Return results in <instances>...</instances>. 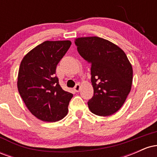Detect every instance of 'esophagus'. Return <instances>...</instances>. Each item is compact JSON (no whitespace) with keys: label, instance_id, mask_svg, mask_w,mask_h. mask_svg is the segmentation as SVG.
<instances>
[{"label":"esophagus","instance_id":"esophagus-1","mask_svg":"<svg viewBox=\"0 0 157 157\" xmlns=\"http://www.w3.org/2000/svg\"><path fill=\"white\" fill-rule=\"evenodd\" d=\"M80 85L76 84V86H75V91H77V92H78V91H80Z\"/></svg>","mask_w":157,"mask_h":157}]
</instances>
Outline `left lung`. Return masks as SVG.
Wrapping results in <instances>:
<instances>
[{
	"mask_svg": "<svg viewBox=\"0 0 157 157\" xmlns=\"http://www.w3.org/2000/svg\"><path fill=\"white\" fill-rule=\"evenodd\" d=\"M81 57L91 63L94 96L88 102L98 116L116 113L131 91L133 69L125 53L117 45L99 37L75 40Z\"/></svg>",
	"mask_w": 157,
	"mask_h": 157,
	"instance_id": "left-lung-1",
	"label": "left lung"
}]
</instances>
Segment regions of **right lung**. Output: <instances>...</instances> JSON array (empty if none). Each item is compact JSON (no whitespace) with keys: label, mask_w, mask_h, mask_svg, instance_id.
<instances>
[{"label":"right lung","mask_w":157,"mask_h":157,"mask_svg":"<svg viewBox=\"0 0 157 157\" xmlns=\"http://www.w3.org/2000/svg\"><path fill=\"white\" fill-rule=\"evenodd\" d=\"M71 44L70 40L45 41L25 55L21 63L19 94L27 109L42 121H59L68 113L73 94L61 88L55 73Z\"/></svg>","instance_id":"add662e5"}]
</instances>
